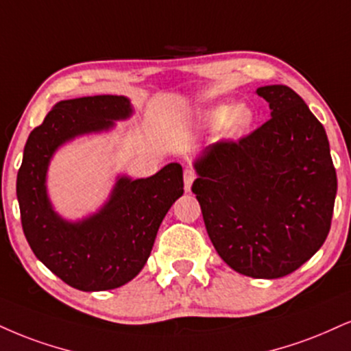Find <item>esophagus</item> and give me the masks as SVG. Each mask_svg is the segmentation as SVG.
<instances>
[{
    "mask_svg": "<svg viewBox=\"0 0 351 351\" xmlns=\"http://www.w3.org/2000/svg\"><path fill=\"white\" fill-rule=\"evenodd\" d=\"M194 180H196V173H194L191 168H186V170H184V189H186V191H191Z\"/></svg>",
    "mask_w": 351,
    "mask_h": 351,
    "instance_id": "1",
    "label": "esophagus"
}]
</instances>
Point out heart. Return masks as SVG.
Listing matches in <instances>:
<instances>
[{
	"label": "heart",
	"mask_w": 351,
	"mask_h": 351,
	"mask_svg": "<svg viewBox=\"0 0 351 351\" xmlns=\"http://www.w3.org/2000/svg\"><path fill=\"white\" fill-rule=\"evenodd\" d=\"M201 124L208 129H221L229 138H240L248 132L255 121V112L247 104L221 103L216 106H210L199 116Z\"/></svg>",
	"instance_id": "obj_1"
}]
</instances>
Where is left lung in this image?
<instances>
[{
  "label": "left lung",
  "mask_w": 351,
  "mask_h": 351,
  "mask_svg": "<svg viewBox=\"0 0 351 351\" xmlns=\"http://www.w3.org/2000/svg\"><path fill=\"white\" fill-rule=\"evenodd\" d=\"M271 119L194 160L193 193L219 256L245 276L296 271L330 230L337 173L324 125L285 84L256 90Z\"/></svg>",
  "instance_id": "8db88e82"
}]
</instances>
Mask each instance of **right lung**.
<instances>
[{
    "mask_svg": "<svg viewBox=\"0 0 351 351\" xmlns=\"http://www.w3.org/2000/svg\"><path fill=\"white\" fill-rule=\"evenodd\" d=\"M129 98L114 95L65 99L29 134L18 171L21 222L34 255L80 291H108L134 280L149 260L160 223L183 194V168L168 163L150 178L117 176L98 213L66 221L47 194V171L63 143L108 132L129 119Z\"/></svg>",
    "mask_w": 351,
    "mask_h": 351,
    "instance_id": "right-lung-1",
    "label": "right lung"
}]
</instances>
